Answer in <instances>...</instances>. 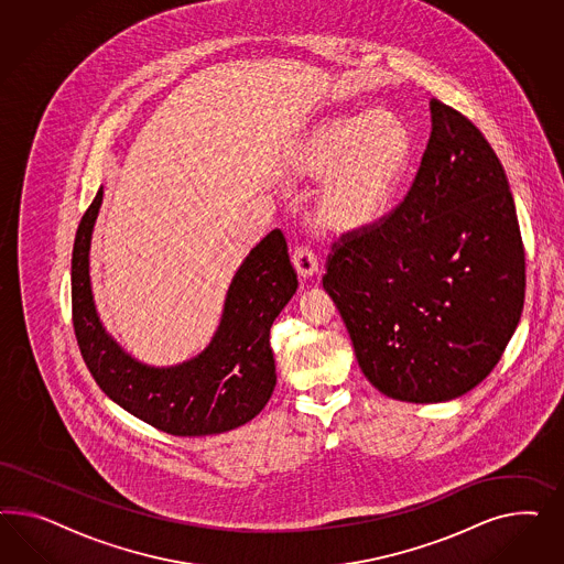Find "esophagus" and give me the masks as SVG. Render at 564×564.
Returning a JSON list of instances; mask_svg holds the SVG:
<instances>
[{"instance_id": "1", "label": "esophagus", "mask_w": 564, "mask_h": 564, "mask_svg": "<svg viewBox=\"0 0 564 564\" xmlns=\"http://www.w3.org/2000/svg\"><path fill=\"white\" fill-rule=\"evenodd\" d=\"M291 262L302 279H310L318 273V258L307 246H297L291 254Z\"/></svg>"}]
</instances>
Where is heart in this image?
<instances>
[{"label": "heart", "instance_id": "1", "mask_svg": "<svg viewBox=\"0 0 564 564\" xmlns=\"http://www.w3.org/2000/svg\"><path fill=\"white\" fill-rule=\"evenodd\" d=\"M405 121L389 109L316 123L291 159L300 177L321 180L316 215L328 229L349 231L376 221L410 163Z\"/></svg>", "mask_w": 564, "mask_h": 564}]
</instances>
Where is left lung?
Segmentation results:
<instances>
[{"mask_svg": "<svg viewBox=\"0 0 564 564\" xmlns=\"http://www.w3.org/2000/svg\"><path fill=\"white\" fill-rule=\"evenodd\" d=\"M432 132L405 200L333 243L323 288L364 376L408 403H443L492 372L519 325L525 252L507 173L457 109Z\"/></svg>", "mask_w": 564, "mask_h": 564, "instance_id": "obj_1", "label": "left lung"}]
</instances>
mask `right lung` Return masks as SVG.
I'll return each mask as SVG.
<instances>
[{
	"mask_svg": "<svg viewBox=\"0 0 564 564\" xmlns=\"http://www.w3.org/2000/svg\"><path fill=\"white\" fill-rule=\"evenodd\" d=\"M101 203L99 188L74 239L72 318L80 354L102 393L173 436L221 434L257 417L276 384L271 326L297 290L283 234L273 229L243 258L205 349L156 368L132 358L105 330L95 306L88 254Z\"/></svg>",
	"mask_w": 564,
	"mask_h": 564,
	"instance_id": "add662e5",
	"label": "right lung"
}]
</instances>
